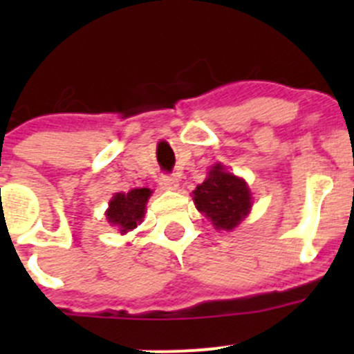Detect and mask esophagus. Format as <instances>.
Instances as JSON below:
<instances>
[{"instance_id":"obj_1","label":"esophagus","mask_w":354,"mask_h":354,"mask_svg":"<svg viewBox=\"0 0 354 354\" xmlns=\"http://www.w3.org/2000/svg\"><path fill=\"white\" fill-rule=\"evenodd\" d=\"M159 185L164 190H176L178 188V178L173 174H162L159 178Z\"/></svg>"}]
</instances>
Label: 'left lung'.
Returning <instances> with one entry per match:
<instances>
[{
    "label": "left lung",
    "instance_id": "obj_1",
    "mask_svg": "<svg viewBox=\"0 0 354 354\" xmlns=\"http://www.w3.org/2000/svg\"><path fill=\"white\" fill-rule=\"evenodd\" d=\"M194 203L216 230L231 231L245 219L252 209V192L245 180L224 171L216 164L205 181L194 190Z\"/></svg>",
    "mask_w": 354,
    "mask_h": 354
}]
</instances>
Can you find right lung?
Returning a JSON list of instances; mask_svg holds the SVG:
<instances>
[{
    "mask_svg": "<svg viewBox=\"0 0 354 354\" xmlns=\"http://www.w3.org/2000/svg\"><path fill=\"white\" fill-rule=\"evenodd\" d=\"M152 192L149 188H133L128 194H116L106 210V219L111 226H116L121 234L135 230L142 223L145 205Z\"/></svg>",
    "mask_w": 354,
    "mask_h": 354,
    "instance_id": "1",
    "label": "right lung"
}]
</instances>
